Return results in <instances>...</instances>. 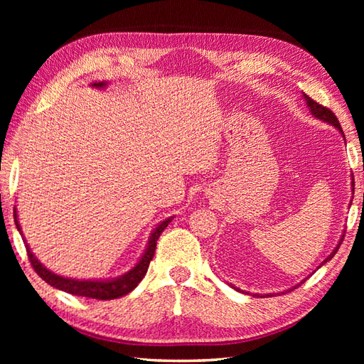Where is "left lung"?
Instances as JSON below:
<instances>
[{
  "instance_id": "obj_1",
  "label": "left lung",
  "mask_w": 364,
  "mask_h": 364,
  "mask_svg": "<svg viewBox=\"0 0 364 364\" xmlns=\"http://www.w3.org/2000/svg\"><path fill=\"white\" fill-rule=\"evenodd\" d=\"M304 97H305V102H306V105H308V107H310V111H311V114L314 115V117H318V119H321V120H323V122H327V123H330V125H333V127H336L338 129H339V133L343 134V137H344V133H343V128H341V125H339V120L336 119V115L331 112L328 107H326V106H322V105H319L318 102H314L313 98H310L308 97L306 94H304ZM352 191H353V181H352ZM343 239H344V235H343V237H341V241H339V244L335 247V250L331 252L328 257L322 261V264H326L327 261H330L331 258L335 257V253L338 252V249H339V245H341V242H343ZM321 264V266H322ZM305 282V280H304ZM301 282V283H304ZM300 286V284H299Z\"/></svg>"
}]
</instances>
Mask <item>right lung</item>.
Masks as SVG:
<instances>
[{
  "label": "right lung",
  "instance_id": "1",
  "mask_svg": "<svg viewBox=\"0 0 364 364\" xmlns=\"http://www.w3.org/2000/svg\"><path fill=\"white\" fill-rule=\"evenodd\" d=\"M14 219H15V225H17L20 235L23 237L21 228H20L18 220H17V211H14ZM170 222H172V218H168L159 223L156 230L151 233L149 245H146L145 253L142 255V258L139 259L137 264L131 269L129 272H127L125 275H122L119 278H114V280H105V282H102V280H75V278H65V277L56 275V274H53L51 270L46 269L42 262L34 257L33 252H31V249H29V245L26 244V241H25V247H26L28 258L31 261V266H33L37 275L48 284L54 286L56 289L73 294V296L98 299V300H112V299H119L122 296H127L128 292L133 291L136 286L141 283L144 275L146 274V270H149L154 250H156V241Z\"/></svg>",
  "mask_w": 364,
  "mask_h": 364
}]
</instances>
